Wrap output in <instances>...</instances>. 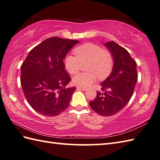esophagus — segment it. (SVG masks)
Segmentation results:
<instances>
[{"mask_svg":"<svg viewBox=\"0 0 160 160\" xmlns=\"http://www.w3.org/2000/svg\"><path fill=\"white\" fill-rule=\"evenodd\" d=\"M76 89H79V90H82V91H87V88L81 87H77Z\"/></svg>","mask_w":160,"mask_h":160,"instance_id":"1","label":"esophagus"}]
</instances>
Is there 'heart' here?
<instances>
[{
  "label": "heart",
  "instance_id": "obj_1",
  "mask_svg": "<svg viewBox=\"0 0 160 160\" xmlns=\"http://www.w3.org/2000/svg\"><path fill=\"white\" fill-rule=\"evenodd\" d=\"M76 56L67 55L64 64L66 69L71 74L78 73L81 64L88 62V72L80 73L73 78V82L81 87H88L96 82L98 77L104 79L111 72L113 66V58L108 51L93 43H87L74 49Z\"/></svg>",
  "mask_w": 160,
  "mask_h": 160
}]
</instances>
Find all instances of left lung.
I'll use <instances>...</instances> for the list:
<instances>
[{
    "mask_svg": "<svg viewBox=\"0 0 160 160\" xmlns=\"http://www.w3.org/2000/svg\"><path fill=\"white\" fill-rule=\"evenodd\" d=\"M113 58L111 73L100 84L101 90L89 102L92 109L103 116L121 111L130 100L138 80L137 64L127 50L113 41L104 43Z\"/></svg>",
    "mask_w": 160,
    "mask_h": 160,
    "instance_id": "obj_1",
    "label": "left lung"
}]
</instances>
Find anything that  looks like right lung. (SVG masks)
<instances>
[{
	"label": "right lung",
	"instance_id": "add662e5",
	"mask_svg": "<svg viewBox=\"0 0 160 160\" xmlns=\"http://www.w3.org/2000/svg\"><path fill=\"white\" fill-rule=\"evenodd\" d=\"M76 40L52 37L32 49L21 65L20 83L30 106L45 116H56L69 106L76 87L65 88L71 81L64 60Z\"/></svg>",
	"mask_w": 160,
	"mask_h": 160
}]
</instances>
